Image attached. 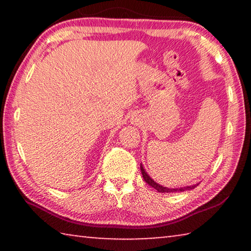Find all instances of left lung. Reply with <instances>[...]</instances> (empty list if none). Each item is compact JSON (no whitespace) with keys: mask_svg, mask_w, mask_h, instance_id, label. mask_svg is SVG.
<instances>
[{"mask_svg":"<svg viewBox=\"0 0 251 251\" xmlns=\"http://www.w3.org/2000/svg\"><path fill=\"white\" fill-rule=\"evenodd\" d=\"M141 171H142V175L144 180H145L148 185L151 186L152 188H155L157 192L158 193H176V192H185V190H190V189H194L195 187H197L198 184L196 185H192V186H186V187H180V188H168V187H164V186H160L159 184H157L156 181H154V179H151V178L148 176V174L145 172V169H144L143 165H141Z\"/></svg>","mask_w":251,"mask_h":251,"instance_id":"8db88e82","label":"left lung"}]
</instances>
